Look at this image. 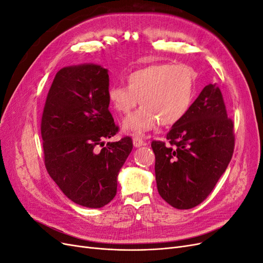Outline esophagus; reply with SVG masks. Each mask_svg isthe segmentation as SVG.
Here are the masks:
<instances>
[{"label":"esophagus","instance_id":"1","mask_svg":"<svg viewBox=\"0 0 263 263\" xmlns=\"http://www.w3.org/2000/svg\"><path fill=\"white\" fill-rule=\"evenodd\" d=\"M133 144H134V146H135V147L138 148V147H140V146H142V145H145V141L142 140V138H141V137H139V136H135V137L133 138Z\"/></svg>","mask_w":263,"mask_h":263}]
</instances>
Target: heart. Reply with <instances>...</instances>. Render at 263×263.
Masks as SVG:
<instances>
[{"instance_id":"b5f03b06","label":"heart","mask_w":263,"mask_h":263,"mask_svg":"<svg viewBox=\"0 0 263 263\" xmlns=\"http://www.w3.org/2000/svg\"><path fill=\"white\" fill-rule=\"evenodd\" d=\"M126 85H112L107 98L116 112L123 115L129 114L139 100L142 106L123 124L125 132L137 136L160 123L168 127L182 121L192 106L196 89L192 69L168 62L132 71L126 76Z\"/></svg>"}]
</instances>
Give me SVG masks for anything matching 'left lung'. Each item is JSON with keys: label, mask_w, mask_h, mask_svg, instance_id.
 Instances as JSON below:
<instances>
[{"label": "left lung", "mask_w": 263, "mask_h": 263, "mask_svg": "<svg viewBox=\"0 0 263 263\" xmlns=\"http://www.w3.org/2000/svg\"><path fill=\"white\" fill-rule=\"evenodd\" d=\"M166 139L169 145L151 142L158 192L173 208L193 209L210 195L234 154V123L216 83L204 87Z\"/></svg>", "instance_id": "8db88e82"}]
</instances>
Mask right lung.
Listing matches in <instances>:
<instances>
[{"label":"right lung","instance_id":"1","mask_svg":"<svg viewBox=\"0 0 263 263\" xmlns=\"http://www.w3.org/2000/svg\"><path fill=\"white\" fill-rule=\"evenodd\" d=\"M107 69L98 65L59 70L47 95L42 138L45 165L71 201L100 209L116 195L117 176L133 149L130 137L107 142L118 132L107 98Z\"/></svg>","mask_w":263,"mask_h":263}]
</instances>
